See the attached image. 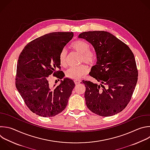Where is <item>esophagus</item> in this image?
Instances as JSON below:
<instances>
[{"label": "esophagus", "instance_id": "esophagus-1", "mask_svg": "<svg viewBox=\"0 0 150 150\" xmlns=\"http://www.w3.org/2000/svg\"><path fill=\"white\" fill-rule=\"evenodd\" d=\"M81 81L80 80H79V79H77V80H75L74 81V82H75V83L76 84V85H78V84H79L80 83H81Z\"/></svg>", "mask_w": 150, "mask_h": 150}]
</instances>
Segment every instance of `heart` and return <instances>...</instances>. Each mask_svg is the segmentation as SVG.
Returning a JSON list of instances; mask_svg holds the SVG:
<instances>
[{"mask_svg": "<svg viewBox=\"0 0 150 150\" xmlns=\"http://www.w3.org/2000/svg\"><path fill=\"white\" fill-rule=\"evenodd\" d=\"M71 47L79 54H81L80 61L88 64H93L97 58L96 52L90 49L89 44L83 40H76L73 42ZM59 62L62 66L66 67L67 61V51L64 48L61 50L59 56ZM89 72L88 67L85 65H81L77 67H72L68 68L66 71V76L72 79H78L86 75Z\"/></svg>", "mask_w": 150, "mask_h": 150, "instance_id": "1", "label": "heart"}]
</instances>
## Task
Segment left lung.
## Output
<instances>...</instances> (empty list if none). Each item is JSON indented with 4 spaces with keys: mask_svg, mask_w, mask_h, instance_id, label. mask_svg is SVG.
Segmentation results:
<instances>
[{
    "mask_svg": "<svg viewBox=\"0 0 150 150\" xmlns=\"http://www.w3.org/2000/svg\"><path fill=\"white\" fill-rule=\"evenodd\" d=\"M78 38L89 42L97 55L96 64L91 68L89 75L99 84L82 81L86 87V107L103 117L120 112L131 100L138 80L132 52L125 43L108 32H84Z\"/></svg>",
    "mask_w": 150,
    "mask_h": 150,
    "instance_id": "left-lung-1",
    "label": "left lung"
}]
</instances>
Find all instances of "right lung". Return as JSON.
Returning <instances> with one entry per match:
<instances>
[{"label": "right lung", "mask_w": 150, "mask_h": 150, "mask_svg": "<svg viewBox=\"0 0 150 150\" xmlns=\"http://www.w3.org/2000/svg\"><path fill=\"white\" fill-rule=\"evenodd\" d=\"M73 32H52L26 45L17 63L16 86L29 109L38 115L51 117L66 108L75 87L73 80L64 78L56 86L49 85V76H64L59 56L72 39Z\"/></svg>", "instance_id": "add662e5"}]
</instances>
